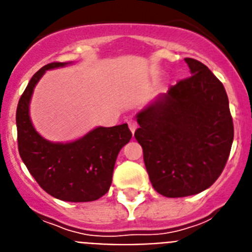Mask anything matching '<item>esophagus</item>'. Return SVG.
I'll return each mask as SVG.
<instances>
[{"label": "esophagus", "mask_w": 252, "mask_h": 252, "mask_svg": "<svg viewBox=\"0 0 252 252\" xmlns=\"http://www.w3.org/2000/svg\"><path fill=\"white\" fill-rule=\"evenodd\" d=\"M128 126H129V129H130V132L134 133L135 129H137V122H135L134 119H129L128 120Z\"/></svg>", "instance_id": "obj_1"}]
</instances>
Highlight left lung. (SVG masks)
Segmentation results:
<instances>
[{
  "mask_svg": "<svg viewBox=\"0 0 252 252\" xmlns=\"http://www.w3.org/2000/svg\"><path fill=\"white\" fill-rule=\"evenodd\" d=\"M185 62L191 76L139 113L134 133L152 187L167 198L194 195L211 187L222 174L233 142L222 82L202 62Z\"/></svg>",
  "mask_w": 252,
  "mask_h": 252,
  "instance_id": "8db88e82",
  "label": "left lung"
}]
</instances>
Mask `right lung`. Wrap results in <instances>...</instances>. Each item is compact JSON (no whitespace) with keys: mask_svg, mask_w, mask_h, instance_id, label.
I'll return each mask as SVG.
<instances>
[{"mask_svg":"<svg viewBox=\"0 0 252 252\" xmlns=\"http://www.w3.org/2000/svg\"><path fill=\"white\" fill-rule=\"evenodd\" d=\"M52 62L30 80L16 109L19 153L43 190L64 202H93L108 192L118 153L132 138L128 124L94 129L71 143H52L36 133L29 117L35 85L47 69L65 65Z\"/></svg>","mask_w":252,"mask_h":252,"instance_id":"1","label":"right lung"}]
</instances>
